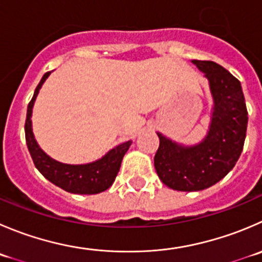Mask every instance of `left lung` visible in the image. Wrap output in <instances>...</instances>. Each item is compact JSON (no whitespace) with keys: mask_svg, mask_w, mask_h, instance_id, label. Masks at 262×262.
<instances>
[{"mask_svg":"<svg viewBox=\"0 0 262 262\" xmlns=\"http://www.w3.org/2000/svg\"><path fill=\"white\" fill-rule=\"evenodd\" d=\"M209 79L214 113L206 138L184 147L157 133L160 146L155 169L169 188L183 192L202 190L222 180L242 154L248 113L241 82L214 61L193 60Z\"/></svg>","mask_w":262,"mask_h":262,"instance_id":"8db88e82","label":"left lung"}]
</instances>
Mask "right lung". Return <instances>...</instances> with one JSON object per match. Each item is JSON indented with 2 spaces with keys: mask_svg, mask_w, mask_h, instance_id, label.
<instances>
[{
  "mask_svg": "<svg viewBox=\"0 0 262 262\" xmlns=\"http://www.w3.org/2000/svg\"><path fill=\"white\" fill-rule=\"evenodd\" d=\"M50 74L51 73L48 72L43 75L39 84L35 88L34 95H33L27 110L25 141H27V146L33 162L46 179H48L57 187L62 188L67 192L77 193V194H96V193L103 192L107 188H110L115 180L119 169H120L121 160H123L125 152L128 151L132 141L119 144L101 160L87 165L61 164V162L55 161L50 156H47L39 148L37 141L34 139V136H33L30 116H32V108L34 105L35 97H37L40 87Z\"/></svg>",
  "mask_w": 262,
  "mask_h": 262,
  "instance_id": "obj_1",
  "label": "right lung"
}]
</instances>
